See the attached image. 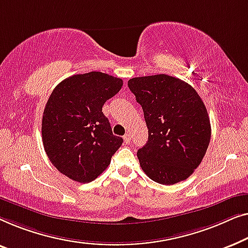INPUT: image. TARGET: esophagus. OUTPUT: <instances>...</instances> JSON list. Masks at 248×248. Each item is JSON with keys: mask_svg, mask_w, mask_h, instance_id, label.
Masks as SVG:
<instances>
[{"mask_svg": "<svg viewBox=\"0 0 248 248\" xmlns=\"http://www.w3.org/2000/svg\"><path fill=\"white\" fill-rule=\"evenodd\" d=\"M124 140L125 144H130V140H131V135L130 134H125L124 136Z\"/></svg>", "mask_w": 248, "mask_h": 248, "instance_id": "esophagus-1", "label": "esophagus"}]
</instances>
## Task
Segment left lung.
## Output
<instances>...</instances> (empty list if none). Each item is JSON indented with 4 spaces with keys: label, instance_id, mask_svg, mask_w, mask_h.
<instances>
[{
    "label": "left lung",
    "instance_id": "8db88e82",
    "mask_svg": "<svg viewBox=\"0 0 248 248\" xmlns=\"http://www.w3.org/2000/svg\"><path fill=\"white\" fill-rule=\"evenodd\" d=\"M128 86L144 111L148 141L137 157L149 179L170 186L200 165L211 137L203 101L192 86L165 74L142 76Z\"/></svg>",
    "mask_w": 248,
    "mask_h": 248
}]
</instances>
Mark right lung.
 Instances as JSON below:
<instances>
[{
    "label": "right lung",
    "instance_id": "1",
    "mask_svg": "<svg viewBox=\"0 0 248 248\" xmlns=\"http://www.w3.org/2000/svg\"><path fill=\"white\" fill-rule=\"evenodd\" d=\"M121 86L119 78L90 72L65 78L51 92L41 124L44 148L51 164L71 180L92 182L123 145L102 112Z\"/></svg>",
    "mask_w": 248,
    "mask_h": 248
}]
</instances>
